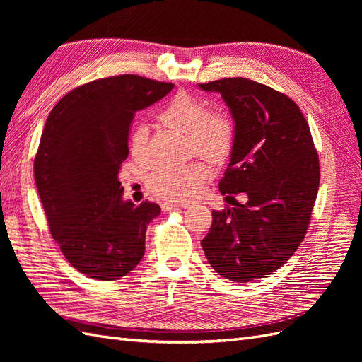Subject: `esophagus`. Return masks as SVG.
Masks as SVG:
<instances>
[{"instance_id": "esophagus-1", "label": "esophagus", "mask_w": 362, "mask_h": 362, "mask_svg": "<svg viewBox=\"0 0 362 362\" xmlns=\"http://www.w3.org/2000/svg\"><path fill=\"white\" fill-rule=\"evenodd\" d=\"M178 208H182V205H181V204H173V202H163V204H161V210H163V211L178 210Z\"/></svg>"}]
</instances>
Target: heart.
Instances as JSON below:
<instances>
[{
	"mask_svg": "<svg viewBox=\"0 0 362 362\" xmlns=\"http://www.w3.org/2000/svg\"><path fill=\"white\" fill-rule=\"evenodd\" d=\"M160 122L182 133L187 149L210 163H221L231 154L235 141V124L223 108L206 110L205 103L187 92L170 98L158 115ZM148 128L134 127L131 133V152L141 157L146 148ZM206 177V168L199 161L182 166L158 168L151 173L148 185L152 193L169 201H185L198 192Z\"/></svg>",
	"mask_w": 362,
	"mask_h": 362,
	"instance_id": "1",
	"label": "heart"
}]
</instances>
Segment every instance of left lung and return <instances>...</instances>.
Listing matches in <instances>:
<instances>
[{
  "label": "left lung",
  "instance_id": "1",
  "mask_svg": "<svg viewBox=\"0 0 362 362\" xmlns=\"http://www.w3.org/2000/svg\"><path fill=\"white\" fill-rule=\"evenodd\" d=\"M199 87L222 95L235 124L218 190L226 199L247 194L246 204L213 211L202 249L229 281L266 278L302 243L319 192V156L308 122L291 98L257 81L237 76Z\"/></svg>",
  "mask_w": 362,
  "mask_h": 362
}]
</instances>
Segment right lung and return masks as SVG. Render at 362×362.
<instances>
[{
    "label": "right lung",
    "instance_id": "add662e5",
    "mask_svg": "<svg viewBox=\"0 0 362 362\" xmlns=\"http://www.w3.org/2000/svg\"><path fill=\"white\" fill-rule=\"evenodd\" d=\"M173 89L133 74L86 83L52 108L35 158V180L52 238L86 276L116 281L145 254L161 208L124 201L117 178L136 112Z\"/></svg>",
    "mask_w": 362,
    "mask_h": 362
}]
</instances>
